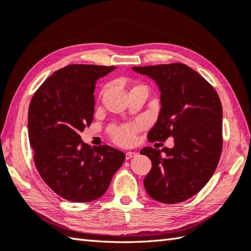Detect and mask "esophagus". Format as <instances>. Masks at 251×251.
I'll return each instance as SVG.
<instances>
[{
  "instance_id": "obj_1",
  "label": "esophagus",
  "mask_w": 251,
  "mask_h": 251,
  "mask_svg": "<svg viewBox=\"0 0 251 251\" xmlns=\"http://www.w3.org/2000/svg\"><path fill=\"white\" fill-rule=\"evenodd\" d=\"M136 155H137L136 152H132V151L126 152V154H125V156H126V160H129V159H131V158H135Z\"/></svg>"
}]
</instances>
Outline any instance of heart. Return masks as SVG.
Segmentation results:
<instances>
[{"instance_id": "obj_1", "label": "heart", "mask_w": 251, "mask_h": 251, "mask_svg": "<svg viewBox=\"0 0 251 251\" xmlns=\"http://www.w3.org/2000/svg\"><path fill=\"white\" fill-rule=\"evenodd\" d=\"M138 128L137 125H127L116 129L113 132V138L120 145H129L135 139V131Z\"/></svg>"}]
</instances>
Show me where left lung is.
I'll return each instance as SVG.
<instances>
[{
	"label": "left lung",
	"mask_w": 251,
	"mask_h": 251,
	"mask_svg": "<svg viewBox=\"0 0 251 251\" xmlns=\"http://www.w3.org/2000/svg\"><path fill=\"white\" fill-rule=\"evenodd\" d=\"M155 81L161 109L150 129V140L174 138L173 148L140 150L152 168L144 179L147 193L163 203H177L204 187L222 152L223 110L213 87L180 63L132 67Z\"/></svg>",
	"instance_id": "8db88e82"
}]
</instances>
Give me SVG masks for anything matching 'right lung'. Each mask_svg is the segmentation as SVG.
I'll use <instances>...</instances> for the list:
<instances>
[{"label": "right lung", "mask_w": 251, "mask_h": 251, "mask_svg": "<svg viewBox=\"0 0 251 251\" xmlns=\"http://www.w3.org/2000/svg\"><path fill=\"white\" fill-rule=\"evenodd\" d=\"M115 66L73 64L54 72L34 93L28 111V134L42 179L62 198L89 202L100 198L125 160L104 145L91 147L79 134L95 113L96 83Z\"/></svg>", "instance_id": "obj_1"}]
</instances>
